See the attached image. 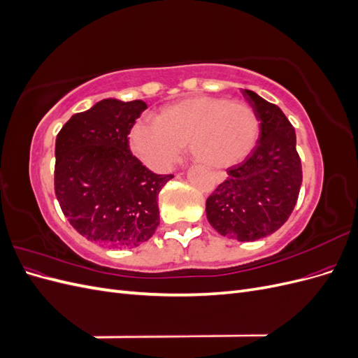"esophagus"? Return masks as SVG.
<instances>
[{
    "label": "esophagus",
    "instance_id": "esophagus-1",
    "mask_svg": "<svg viewBox=\"0 0 358 358\" xmlns=\"http://www.w3.org/2000/svg\"><path fill=\"white\" fill-rule=\"evenodd\" d=\"M224 175H222V173H215V180L216 182H222L224 180Z\"/></svg>",
    "mask_w": 358,
    "mask_h": 358
}]
</instances>
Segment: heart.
<instances>
[{
	"instance_id": "b5f03b06",
	"label": "heart",
	"mask_w": 358,
	"mask_h": 358,
	"mask_svg": "<svg viewBox=\"0 0 358 358\" xmlns=\"http://www.w3.org/2000/svg\"><path fill=\"white\" fill-rule=\"evenodd\" d=\"M259 134L258 116L245 103L197 95L159 109L154 124L131 131L134 152L154 169H166L188 145L199 164L225 169L243 161Z\"/></svg>"
}]
</instances>
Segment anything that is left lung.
<instances>
[{
  "label": "left lung",
  "instance_id": "1",
  "mask_svg": "<svg viewBox=\"0 0 358 358\" xmlns=\"http://www.w3.org/2000/svg\"><path fill=\"white\" fill-rule=\"evenodd\" d=\"M243 95L262 121L259 138L242 162L227 169L229 176L206 200V216L220 234L254 242L287 222L303 175L296 131L284 112L252 91Z\"/></svg>",
  "mask_w": 358,
  "mask_h": 358
}]
</instances>
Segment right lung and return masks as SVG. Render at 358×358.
<instances>
[{
	"instance_id": "right-lung-1",
	"label": "right lung",
	"mask_w": 358,
	"mask_h": 358,
	"mask_svg": "<svg viewBox=\"0 0 358 358\" xmlns=\"http://www.w3.org/2000/svg\"><path fill=\"white\" fill-rule=\"evenodd\" d=\"M148 106L106 99L73 115L55 143V194L73 229L88 241L133 248L159 224L158 194L173 175H157L129 150L128 134Z\"/></svg>"
}]
</instances>
